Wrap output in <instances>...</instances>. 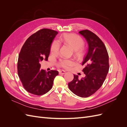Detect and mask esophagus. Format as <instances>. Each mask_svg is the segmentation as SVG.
I'll list each match as a JSON object with an SVG mask.
<instances>
[{"instance_id": "obj_1", "label": "esophagus", "mask_w": 127, "mask_h": 127, "mask_svg": "<svg viewBox=\"0 0 127 127\" xmlns=\"http://www.w3.org/2000/svg\"><path fill=\"white\" fill-rule=\"evenodd\" d=\"M59 74H64L65 73H66V71H64V70H60V71H59Z\"/></svg>"}]
</instances>
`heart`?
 I'll use <instances>...</instances> for the list:
<instances>
[{
  "label": "heart",
  "mask_w": 127,
  "mask_h": 127,
  "mask_svg": "<svg viewBox=\"0 0 127 127\" xmlns=\"http://www.w3.org/2000/svg\"><path fill=\"white\" fill-rule=\"evenodd\" d=\"M59 41L60 43L68 44L73 49L74 55L77 58H81L85 53V49L84 47V41L80 36L75 34L64 33L60 36ZM60 44L58 41H53L51 45L50 50L53 55H57L59 53ZM75 64V61L72 59H61L58 64L59 67L65 69H69Z\"/></svg>",
  "instance_id": "b5f03b06"
}]
</instances>
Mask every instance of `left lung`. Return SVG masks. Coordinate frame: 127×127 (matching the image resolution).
Masks as SVG:
<instances>
[{
  "mask_svg": "<svg viewBox=\"0 0 127 127\" xmlns=\"http://www.w3.org/2000/svg\"><path fill=\"white\" fill-rule=\"evenodd\" d=\"M79 33L85 38L88 44V52L82 65L85 77L81 79L74 75L68 83L70 90L81 97H87L95 93L104 82L109 69V55L104 44L95 34L85 30Z\"/></svg>",
  "mask_w": 127,
  "mask_h": 127,
  "instance_id": "left-lung-1",
  "label": "left lung"
}]
</instances>
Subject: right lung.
I'll return each instance as SVG.
<instances>
[{"label":"right lung","mask_w":127,"mask_h":127,"mask_svg":"<svg viewBox=\"0 0 127 127\" xmlns=\"http://www.w3.org/2000/svg\"><path fill=\"white\" fill-rule=\"evenodd\" d=\"M56 31L43 29L26 40L18 56L17 72L22 85L29 93L42 95L53 86V80L59 74L57 70L48 72L40 68V61L48 60Z\"/></svg>","instance_id":"1"}]
</instances>
